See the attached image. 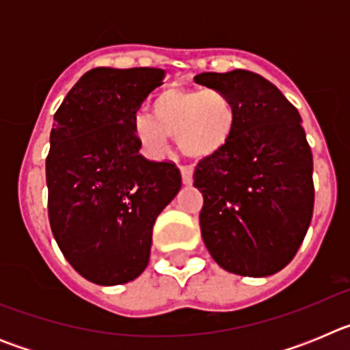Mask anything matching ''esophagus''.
I'll use <instances>...</instances> for the list:
<instances>
[{
	"label": "esophagus",
	"instance_id": "1",
	"mask_svg": "<svg viewBox=\"0 0 350 350\" xmlns=\"http://www.w3.org/2000/svg\"><path fill=\"white\" fill-rule=\"evenodd\" d=\"M193 166H180V175H182V182L185 185H191L193 184Z\"/></svg>",
	"mask_w": 350,
	"mask_h": 350
}]
</instances>
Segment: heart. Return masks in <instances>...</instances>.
Here are the masks:
<instances>
[{
	"label": "heart",
	"mask_w": 350,
	"mask_h": 350,
	"mask_svg": "<svg viewBox=\"0 0 350 350\" xmlns=\"http://www.w3.org/2000/svg\"><path fill=\"white\" fill-rule=\"evenodd\" d=\"M237 128V107L217 89L168 88L152 101V113H138L133 131L150 154H165L170 137L185 156L205 159L228 145Z\"/></svg>",
	"instance_id": "heart-1"
}]
</instances>
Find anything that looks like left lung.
<instances>
[{"label": "left lung", "mask_w": 350, "mask_h": 350, "mask_svg": "<svg viewBox=\"0 0 350 350\" xmlns=\"http://www.w3.org/2000/svg\"><path fill=\"white\" fill-rule=\"evenodd\" d=\"M194 82L226 92L237 107L231 140L200 161L193 177L203 193V242L226 271L277 273L296 256L314 212V159L301 117L252 71H208Z\"/></svg>", "instance_id": "obj_1"}]
</instances>
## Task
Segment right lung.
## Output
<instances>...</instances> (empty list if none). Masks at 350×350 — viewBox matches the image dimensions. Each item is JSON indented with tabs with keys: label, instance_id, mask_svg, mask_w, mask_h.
Listing matches in <instances>:
<instances>
[{
	"label": "right lung",
	"instance_id": "right-lung-1",
	"mask_svg": "<svg viewBox=\"0 0 350 350\" xmlns=\"http://www.w3.org/2000/svg\"><path fill=\"white\" fill-rule=\"evenodd\" d=\"M157 68H94L71 88L51 131L45 172L49 221L61 252L98 286L147 268L157 215L180 191L175 163L145 159L133 131Z\"/></svg>",
	"mask_w": 350,
	"mask_h": 350
}]
</instances>
